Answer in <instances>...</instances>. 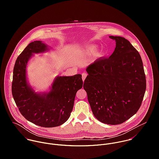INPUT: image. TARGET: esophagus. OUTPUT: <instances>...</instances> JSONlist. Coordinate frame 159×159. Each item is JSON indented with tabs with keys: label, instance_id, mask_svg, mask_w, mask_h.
<instances>
[{
	"label": "esophagus",
	"instance_id": "34e87169",
	"mask_svg": "<svg viewBox=\"0 0 159 159\" xmlns=\"http://www.w3.org/2000/svg\"><path fill=\"white\" fill-rule=\"evenodd\" d=\"M87 75H88V74L86 73H83L82 74V79H83V81L85 80V79H86Z\"/></svg>",
	"mask_w": 159,
	"mask_h": 159
}]
</instances>
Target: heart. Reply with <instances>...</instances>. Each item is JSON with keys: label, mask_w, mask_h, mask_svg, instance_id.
Instances as JSON below:
<instances>
[{"label": "heart", "mask_w": 159, "mask_h": 159, "mask_svg": "<svg viewBox=\"0 0 159 159\" xmlns=\"http://www.w3.org/2000/svg\"><path fill=\"white\" fill-rule=\"evenodd\" d=\"M95 50H96V46H88V47L86 48V49H85L86 52L87 53H89V54H92V53L94 52ZM97 55H98V56H100V52H98V53H97Z\"/></svg>", "instance_id": "obj_1"}]
</instances>
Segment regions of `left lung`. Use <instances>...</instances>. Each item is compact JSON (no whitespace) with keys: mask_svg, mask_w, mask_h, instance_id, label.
Here are the masks:
<instances>
[{"mask_svg":"<svg viewBox=\"0 0 159 159\" xmlns=\"http://www.w3.org/2000/svg\"><path fill=\"white\" fill-rule=\"evenodd\" d=\"M110 38L116 41L113 54L87 67L83 88L94 116L104 124L117 125L138 111L146 81L138 51L124 37Z\"/></svg>","mask_w":159,"mask_h":159,"instance_id":"8db88e82","label":"left lung"}]
</instances>
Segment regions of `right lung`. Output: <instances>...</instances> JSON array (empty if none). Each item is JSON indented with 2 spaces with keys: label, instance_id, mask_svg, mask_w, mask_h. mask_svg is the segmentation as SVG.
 <instances>
[{
  "label": "right lung",
  "instance_id": "obj_1",
  "mask_svg": "<svg viewBox=\"0 0 159 159\" xmlns=\"http://www.w3.org/2000/svg\"><path fill=\"white\" fill-rule=\"evenodd\" d=\"M48 50L42 41H34L25 47L15 62L11 90L16 106L27 120L40 127H54L68 120L76 92L82 88L83 82L80 74L58 76L49 92H35L27 81V64L33 53Z\"/></svg>",
  "mask_w": 159,
  "mask_h": 159
}]
</instances>
